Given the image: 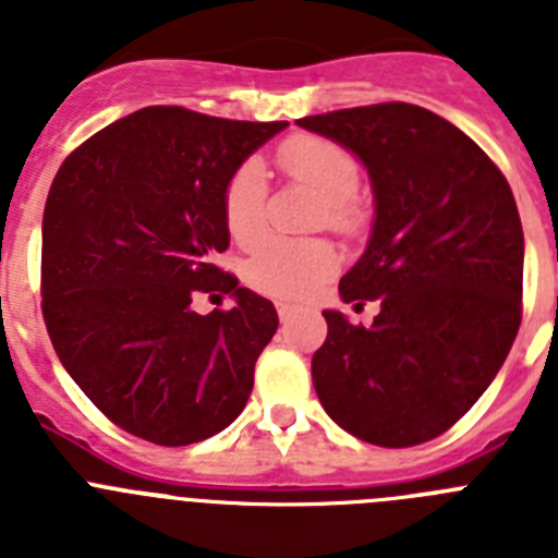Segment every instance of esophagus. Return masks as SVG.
<instances>
[{
    "mask_svg": "<svg viewBox=\"0 0 558 558\" xmlns=\"http://www.w3.org/2000/svg\"><path fill=\"white\" fill-rule=\"evenodd\" d=\"M276 313H279V318H282V322H290V315L295 313V307H293V304L279 302V304H276Z\"/></svg>",
    "mask_w": 558,
    "mask_h": 558,
    "instance_id": "34e87169",
    "label": "esophagus"
}]
</instances>
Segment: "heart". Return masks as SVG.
Here are the masks:
<instances>
[{"mask_svg":"<svg viewBox=\"0 0 558 558\" xmlns=\"http://www.w3.org/2000/svg\"><path fill=\"white\" fill-rule=\"evenodd\" d=\"M276 161L295 184L310 186L324 198V220L338 234H354L366 211L360 206V167L347 147L322 136H293L276 150ZM226 229L231 240L251 245L265 231L268 184L259 161H245L226 184ZM338 270V254L327 240H284L274 236L254 251L245 265V282L274 299H307Z\"/></svg>","mask_w":558,"mask_h":558,"instance_id":"b5f03b06","label":"heart"}]
</instances>
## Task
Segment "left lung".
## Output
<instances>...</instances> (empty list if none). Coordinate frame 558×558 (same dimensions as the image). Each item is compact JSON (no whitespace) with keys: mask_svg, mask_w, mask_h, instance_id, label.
<instances>
[{"mask_svg":"<svg viewBox=\"0 0 558 558\" xmlns=\"http://www.w3.org/2000/svg\"><path fill=\"white\" fill-rule=\"evenodd\" d=\"M299 125L368 170L374 226L340 279L343 302H379L372 327L324 310L313 354L324 411L377 447L450 430L489 388L522 318V223L495 161L445 117L411 106L343 108Z\"/></svg>","mask_w":558,"mask_h":558,"instance_id":"1","label":"left lung"}]
</instances>
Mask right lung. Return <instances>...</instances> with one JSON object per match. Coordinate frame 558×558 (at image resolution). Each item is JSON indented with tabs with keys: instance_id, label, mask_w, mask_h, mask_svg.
Segmentation results:
<instances>
[{
	"instance_id": "obj_1",
	"label": "right lung",
	"mask_w": 558,
	"mask_h": 558,
	"mask_svg": "<svg viewBox=\"0 0 558 558\" xmlns=\"http://www.w3.org/2000/svg\"><path fill=\"white\" fill-rule=\"evenodd\" d=\"M288 122L150 106L66 156L41 226L49 340L113 425L161 447L229 427L279 318L215 265L229 248L223 195L236 167ZM195 292L235 307L201 316Z\"/></svg>"
}]
</instances>
